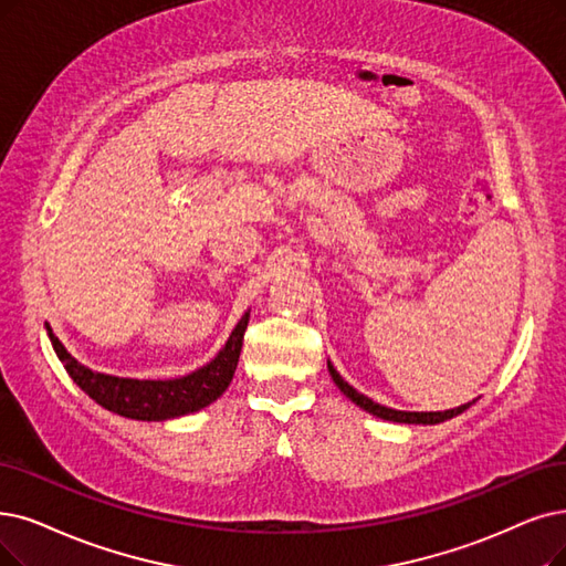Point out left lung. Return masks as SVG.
<instances>
[{
	"mask_svg": "<svg viewBox=\"0 0 566 566\" xmlns=\"http://www.w3.org/2000/svg\"><path fill=\"white\" fill-rule=\"evenodd\" d=\"M327 367H329V374H332V378H334L338 390H342L348 399H353V401L359 406V409H365V411H369V413H374V416H378V418H382V420L409 422V424H437V422H443V420H448V418H455V416H460L462 411L469 409V403H462V406H458V409H450V411H432V413L395 411V409H388V406H380V403L371 401V399L365 397V395H359L353 386H348V382L336 374V369H334L332 365H327Z\"/></svg>",
	"mask_w": 566,
	"mask_h": 566,
	"instance_id": "8db88e82",
	"label": "left lung"
}]
</instances>
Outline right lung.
I'll return each instance as SVG.
<instances>
[{
    "mask_svg": "<svg viewBox=\"0 0 566 566\" xmlns=\"http://www.w3.org/2000/svg\"><path fill=\"white\" fill-rule=\"evenodd\" d=\"M245 327L248 313L239 321L232 336L228 338V344H224V348L216 355V359H211L207 367H201L184 378L134 380L97 374L78 365L46 325L51 344L66 374L74 378L76 386L90 399H95L99 406H104V409L132 420H169L186 413H195L199 409H205L211 401H216L224 390H228L234 376Z\"/></svg>",
    "mask_w": 566,
    "mask_h": 566,
    "instance_id": "obj_1",
    "label": "right lung"
}]
</instances>
